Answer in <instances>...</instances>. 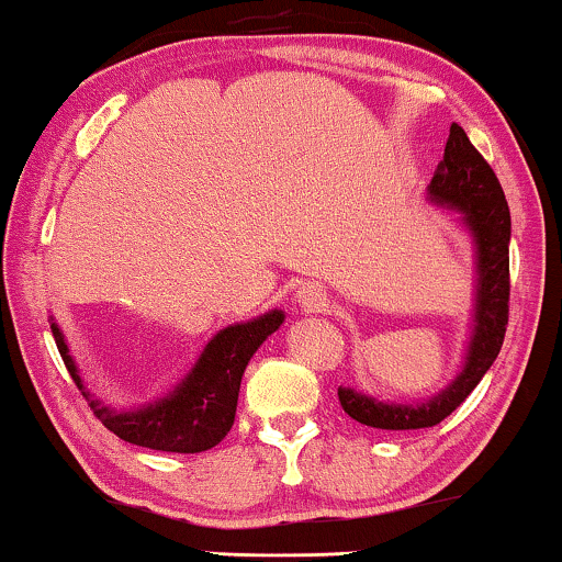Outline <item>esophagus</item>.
Instances as JSON below:
<instances>
[{"label":"esophagus","instance_id":"1","mask_svg":"<svg viewBox=\"0 0 562 562\" xmlns=\"http://www.w3.org/2000/svg\"><path fill=\"white\" fill-rule=\"evenodd\" d=\"M296 302L304 312H322V310H327L329 296H327V291L319 286V283H304V286L296 291Z\"/></svg>","mask_w":562,"mask_h":562}]
</instances>
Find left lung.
Returning a JSON list of instances; mask_svg holds the SVG:
<instances>
[{
  "instance_id": "1",
  "label": "left lung",
  "mask_w": 562,
  "mask_h": 562,
  "mask_svg": "<svg viewBox=\"0 0 562 562\" xmlns=\"http://www.w3.org/2000/svg\"><path fill=\"white\" fill-rule=\"evenodd\" d=\"M429 202L463 214L475 245V310L465 363L448 389L419 404L381 402L356 389H337L342 409L375 429H422L440 425L471 396L494 366L509 325V237L512 217L494 168L473 148L465 130L452 122L445 156L427 187Z\"/></svg>"
}]
</instances>
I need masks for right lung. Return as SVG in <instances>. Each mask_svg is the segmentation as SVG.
Masks as SVG:
<instances>
[{"instance_id": "add662e5", "label": "right lung", "mask_w": 562, "mask_h": 562, "mask_svg": "<svg viewBox=\"0 0 562 562\" xmlns=\"http://www.w3.org/2000/svg\"><path fill=\"white\" fill-rule=\"evenodd\" d=\"M283 325V312L273 310L250 322L220 329L206 342L194 368L181 379L179 386L168 391L164 398L140 406V409H112L83 389L68 345L56 322L50 333L56 337L58 352L71 373V379L87 398L94 417L120 437V440L140 445V448L164 452H204L225 440L235 422L237 394L245 366L250 363L268 335Z\"/></svg>"}]
</instances>
